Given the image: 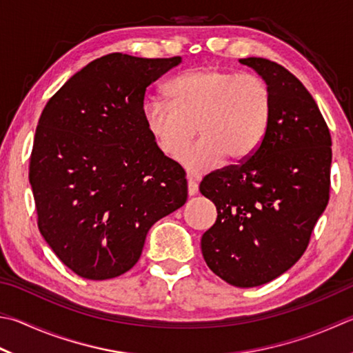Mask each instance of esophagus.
<instances>
[{
    "instance_id": "1",
    "label": "esophagus",
    "mask_w": 353,
    "mask_h": 353,
    "mask_svg": "<svg viewBox=\"0 0 353 353\" xmlns=\"http://www.w3.org/2000/svg\"><path fill=\"white\" fill-rule=\"evenodd\" d=\"M188 194L190 196H194L198 194V183L194 178H188Z\"/></svg>"
}]
</instances>
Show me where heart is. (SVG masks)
<instances>
[{"label": "heart", "mask_w": 353, "mask_h": 353, "mask_svg": "<svg viewBox=\"0 0 353 353\" xmlns=\"http://www.w3.org/2000/svg\"><path fill=\"white\" fill-rule=\"evenodd\" d=\"M168 101L143 105L149 135L164 157L176 159L198 130L199 141L181 157L192 174H205L223 161H244L268 134L274 98L261 78L214 65L181 73L165 85Z\"/></svg>", "instance_id": "b5f03b06"}]
</instances>
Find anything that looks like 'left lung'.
<instances>
[{"instance_id":"1","label":"left lung","mask_w":353,"mask_h":353,"mask_svg":"<svg viewBox=\"0 0 353 353\" xmlns=\"http://www.w3.org/2000/svg\"><path fill=\"white\" fill-rule=\"evenodd\" d=\"M274 98L264 141L239 164L212 172L199 192L216 205L201 238L209 269L236 288H255L289 270L329 203L332 138L309 90L265 58H243Z\"/></svg>"}]
</instances>
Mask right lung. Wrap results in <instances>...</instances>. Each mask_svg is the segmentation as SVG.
<instances>
[{
    "instance_id": "right-lung-1",
    "label": "right lung",
    "mask_w": 353,
    "mask_h": 353,
    "mask_svg": "<svg viewBox=\"0 0 353 353\" xmlns=\"http://www.w3.org/2000/svg\"><path fill=\"white\" fill-rule=\"evenodd\" d=\"M179 63L109 53L77 72L39 117L29 165L38 229L79 276L125 274L152 225L188 199L185 172L143 119L148 85Z\"/></svg>"
}]
</instances>
